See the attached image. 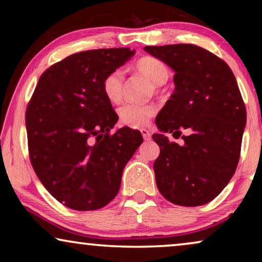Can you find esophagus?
<instances>
[{"instance_id":"obj_1","label":"esophagus","mask_w":262,"mask_h":262,"mask_svg":"<svg viewBox=\"0 0 262 262\" xmlns=\"http://www.w3.org/2000/svg\"><path fill=\"white\" fill-rule=\"evenodd\" d=\"M141 132L143 135V138H144L145 141H149V139H151V134H150L149 130H146V128H141Z\"/></svg>"}]
</instances>
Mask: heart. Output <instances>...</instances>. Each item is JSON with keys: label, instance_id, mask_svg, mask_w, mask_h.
Instances as JSON below:
<instances>
[{"label": "heart", "instance_id": "b5f03b06", "mask_svg": "<svg viewBox=\"0 0 262 262\" xmlns=\"http://www.w3.org/2000/svg\"><path fill=\"white\" fill-rule=\"evenodd\" d=\"M134 70L151 82L160 85L167 82L169 77V68L162 60L151 56H144L136 60ZM102 93L106 99L112 103H118L123 99L124 73L119 69L110 71L102 80ZM154 103H125L118 110L120 123L128 126H144L149 123L150 118L156 113Z\"/></svg>", "mask_w": 262, "mask_h": 262}]
</instances>
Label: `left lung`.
I'll return each instance as SVG.
<instances>
[{
	"instance_id": "1",
	"label": "left lung",
	"mask_w": 262,
	"mask_h": 262,
	"mask_svg": "<svg viewBox=\"0 0 262 262\" xmlns=\"http://www.w3.org/2000/svg\"><path fill=\"white\" fill-rule=\"evenodd\" d=\"M175 71V91L160 113L152 135L160 146L154 162L161 194L175 205L211 202L234 175L241 154L247 113L232 71L223 59L193 44L145 46ZM189 134L179 146L165 132Z\"/></svg>"
}]
</instances>
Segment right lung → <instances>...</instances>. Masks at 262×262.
I'll use <instances>...</instances> for the list:
<instances>
[{
    "mask_svg": "<svg viewBox=\"0 0 262 262\" xmlns=\"http://www.w3.org/2000/svg\"><path fill=\"white\" fill-rule=\"evenodd\" d=\"M128 48L74 53L46 69L26 108L32 167L53 198L77 211L112 202L141 132L111 128L118 116L102 93V80L126 63Z\"/></svg>",
    "mask_w": 262,
    "mask_h": 262,
    "instance_id": "add662e5",
    "label": "right lung"
}]
</instances>
